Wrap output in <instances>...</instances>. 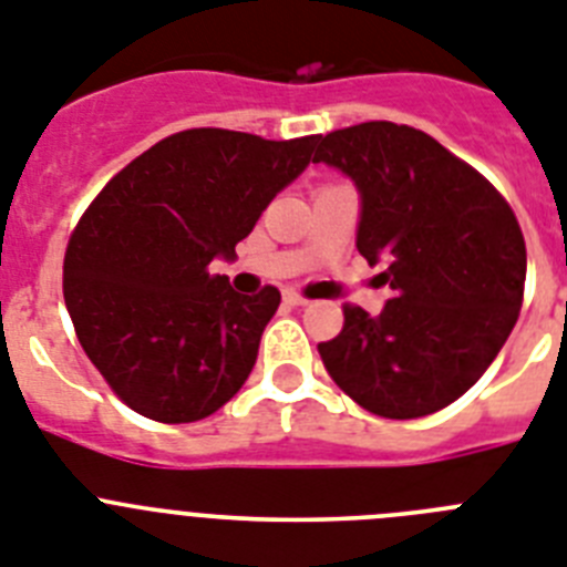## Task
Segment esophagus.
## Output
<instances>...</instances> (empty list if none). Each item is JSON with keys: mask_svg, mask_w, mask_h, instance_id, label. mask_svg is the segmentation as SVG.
Wrapping results in <instances>:
<instances>
[{"mask_svg": "<svg viewBox=\"0 0 567 567\" xmlns=\"http://www.w3.org/2000/svg\"><path fill=\"white\" fill-rule=\"evenodd\" d=\"M285 302H288V306L291 308H302V306H308V299L306 297H299L297 291H285Z\"/></svg>", "mask_w": 567, "mask_h": 567, "instance_id": "obj_1", "label": "esophagus"}]
</instances>
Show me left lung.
I'll return each mask as SVG.
<instances>
[{"label": "left lung", "mask_w": 567, "mask_h": 567, "mask_svg": "<svg viewBox=\"0 0 567 567\" xmlns=\"http://www.w3.org/2000/svg\"><path fill=\"white\" fill-rule=\"evenodd\" d=\"M313 146V164L357 187V250L386 265L392 288L374 317L346 306L340 334L317 346L322 365L374 415H432L487 372L516 326L522 227L487 178L421 130L369 121Z\"/></svg>", "instance_id": "1"}]
</instances>
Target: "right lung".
I'll return each instance as SVG.
<instances>
[{"mask_svg": "<svg viewBox=\"0 0 567 567\" xmlns=\"http://www.w3.org/2000/svg\"><path fill=\"white\" fill-rule=\"evenodd\" d=\"M313 135L227 130L164 137L109 181L63 265L78 340L137 415L193 423L245 386L279 291L245 297L213 259H236L276 193L306 173Z\"/></svg>", "mask_w": 567, "mask_h": 567, "instance_id": "obj_1", "label": "right lung"}]
</instances>
